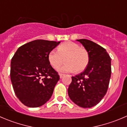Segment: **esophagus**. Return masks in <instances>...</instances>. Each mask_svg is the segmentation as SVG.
Segmentation results:
<instances>
[{
	"instance_id": "esophagus-1",
	"label": "esophagus",
	"mask_w": 127,
	"mask_h": 127,
	"mask_svg": "<svg viewBox=\"0 0 127 127\" xmlns=\"http://www.w3.org/2000/svg\"><path fill=\"white\" fill-rule=\"evenodd\" d=\"M64 76H65V74H62V73H60V78H63V77H64Z\"/></svg>"
}]
</instances>
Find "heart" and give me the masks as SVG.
Returning <instances> with one entry per match:
<instances>
[{
  "mask_svg": "<svg viewBox=\"0 0 127 127\" xmlns=\"http://www.w3.org/2000/svg\"><path fill=\"white\" fill-rule=\"evenodd\" d=\"M65 64L59 69L62 72H77L84 70L89 62L87 50L77 43L67 42L59 45L57 51L52 50L48 54V60L52 67L58 69L64 62Z\"/></svg>",
  "mask_w": 127,
  "mask_h": 127,
  "instance_id": "heart-1",
  "label": "heart"
}]
</instances>
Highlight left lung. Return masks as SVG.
I'll use <instances>...</instances> for the list:
<instances>
[{
    "instance_id": "1",
    "label": "left lung",
    "mask_w": 127,
    "mask_h": 127,
    "mask_svg": "<svg viewBox=\"0 0 127 127\" xmlns=\"http://www.w3.org/2000/svg\"><path fill=\"white\" fill-rule=\"evenodd\" d=\"M87 50L89 62L85 70L72 77L68 89L70 98L83 108H91L100 102L108 90L111 77V58L105 49L95 42L79 39Z\"/></svg>"
}]
</instances>
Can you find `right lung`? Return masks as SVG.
I'll return each mask as SVG.
<instances>
[{"label": "right lung", "instance_id": "right-lung-1", "mask_svg": "<svg viewBox=\"0 0 127 127\" xmlns=\"http://www.w3.org/2000/svg\"><path fill=\"white\" fill-rule=\"evenodd\" d=\"M60 42L35 40L17 49L11 60L10 79L17 97L25 106L38 107L49 101L60 79L48 54Z\"/></svg>", "mask_w": 127, "mask_h": 127}]
</instances>
